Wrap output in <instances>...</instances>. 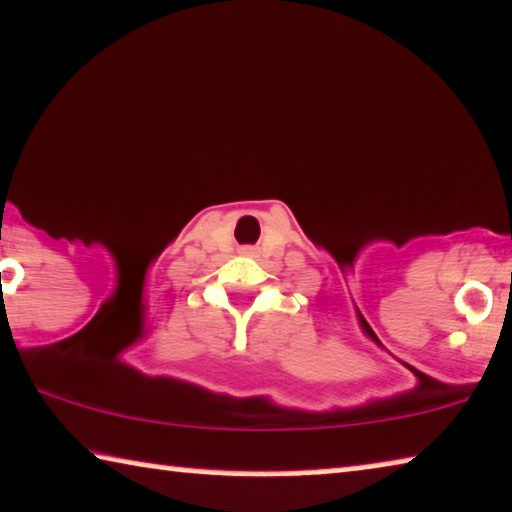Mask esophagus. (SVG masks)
I'll return each instance as SVG.
<instances>
[{
	"label": "esophagus",
	"mask_w": 512,
	"mask_h": 512,
	"mask_svg": "<svg viewBox=\"0 0 512 512\" xmlns=\"http://www.w3.org/2000/svg\"><path fill=\"white\" fill-rule=\"evenodd\" d=\"M242 254H244V256H254V254H256V247H244Z\"/></svg>",
	"instance_id": "34e87169"
}]
</instances>
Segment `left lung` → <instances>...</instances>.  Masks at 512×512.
Returning <instances> with one entry per match:
<instances>
[{
  "instance_id": "8db88e82",
  "label": "left lung",
  "mask_w": 512,
  "mask_h": 512,
  "mask_svg": "<svg viewBox=\"0 0 512 512\" xmlns=\"http://www.w3.org/2000/svg\"><path fill=\"white\" fill-rule=\"evenodd\" d=\"M360 318H362V316H360Z\"/></svg>"
}]
</instances>
